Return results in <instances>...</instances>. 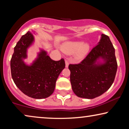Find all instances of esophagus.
Segmentation results:
<instances>
[{
    "mask_svg": "<svg viewBox=\"0 0 129 129\" xmlns=\"http://www.w3.org/2000/svg\"><path fill=\"white\" fill-rule=\"evenodd\" d=\"M65 64H66V68H68L69 67V62L68 60H65Z\"/></svg>",
    "mask_w": 129,
    "mask_h": 129,
    "instance_id": "obj_1",
    "label": "esophagus"
}]
</instances>
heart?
<instances>
[{
  "mask_svg": "<svg viewBox=\"0 0 129 129\" xmlns=\"http://www.w3.org/2000/svg\"><path fill=\"white\" fill-rule=\"evenodd\" d=\"M90 45L87 42L82 41L68 42L63 44L61 49L64 53L72 54L75 53L77 60H82L87 56L89 52Z\"/></svg>",
  "mask_w": 129,
  "mask_h": 129,
  "instance_id": "1",
  "label": "heart"
}]
</instances>
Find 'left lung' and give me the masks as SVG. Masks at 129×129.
<instances>
[{
	"label": "left lung",
	"instance_id": "left-lung-1",
	"mask_svg": "<svg viewBox=\"0 0 129 129\" xmlns=\"http://www.w3.org/2000/svg\"><path fill=\"white\" fill-rule=\"evenodd\" d=\"M72 90L79 98L91 99L112 85L117 69L115 49L107 35L102 34L96 46L82 62L69 64Z\"/></svg>",
	"mask_w": 129,
	"mask_h": 129
}]
</instances>
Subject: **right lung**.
Listing matches in <instances>:
<instances>
[{
	"instance_id": "right-lung-1",
	"label": "right lung",
	"mask_w": 129,
	"mask_h": 129,
	"mask_svg": "<svg viewBox=\"0 0 129 129\" xmlns=\"http://www.w3.org/2000/svg\"><path fill=\"white\" fill-rule=\"evenodd\" d=\"M34 42L31 31L23 35L14 48L10 69L12 79L19 90L30 98L41 99L53 93L56 80L65 68V62L63 59L53 60L47 51L40 49L33 62L26 64L24 59L27 58V50Z\"/></svg>"
}]
</instances>
